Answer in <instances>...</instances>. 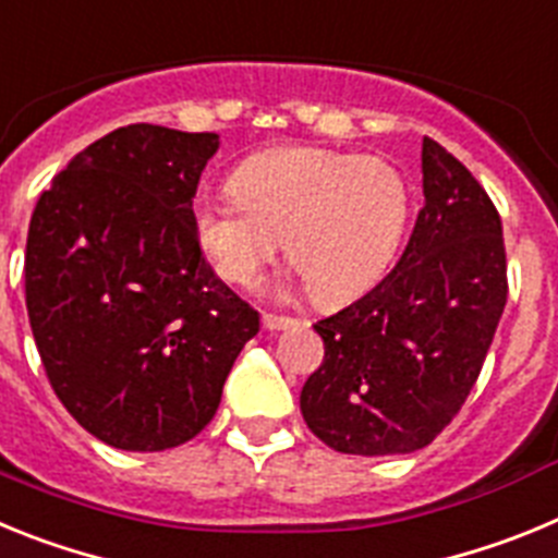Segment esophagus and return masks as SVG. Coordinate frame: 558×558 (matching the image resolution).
I'll list each match as a JSON object with an SVG mask.
<instances>
[{"label": "esophagus", "instance_id": "1", "mask_svg": "<svg viewBox=\"0 0 558 558\" xmlns=\"http://www.w3.org/2000/svg\"><path fill=\"white\" fill-rule=\"evenodd\" d=\"M295 318H290V315H279V313H263V327L268 329V332H276V329H290L295 327Z\"/></svg>", "mask_w": 558, "mask_h": 558}]
</instances>
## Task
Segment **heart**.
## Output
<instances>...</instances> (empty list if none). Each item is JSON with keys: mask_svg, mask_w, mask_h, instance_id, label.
<instances>
[{"mask_svg": "<svg viewBox=\"0 0 558 558\" xmlns=\"http://www.w3.org/2000/svg\"><path fill=\"white\" fill-rule=\"evenodd\" d=\"M231 201H198L201 248L226 282L254 284L284 240L288 263L322 304L377 279L408 223L405 175L383 156L276 147L236 167Z\"/></svg>", "mask_w": 558, "mask_h": 558, "instance_id": "heart-1", "label": "heart"}]
</instances>
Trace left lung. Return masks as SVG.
<instances>
[{
  "mask_svg": "<svg viewBox=\"0 0 558 558\" xmlns=\"http://www.w3.org/2000/svg\"><path fill=\"white\" fill-rule=\"evenodd\" d=\"M418 209L391 274L313 324L324 360L302 416L349 456H405L450 425L475 388L509 299L500 211L445 147L422 142Z\"/></svg>",
  "mask_w": 558,
  "mask_h": 558,
  "instance_id": "obj_1",
  "label": "left lung"
}]
</instances>
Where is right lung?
I'll list each match as a JSON object with an SVG mask.
<instances>
[{"instance_id": "obj_1", "label": "right lung", "mask_w": 558, "mask_h": 558, "mask_svg": "<svg viewBox=\"0 0 558 558\" xmlns=\"http://www.w3.org/2000/svg\"><path fill=\"white\" fill-rule=\"evenodd\" d=\"M218 133L117 128L49 181L27 231L24 299L44 372L117 450L198 436L259 313L206 263L192 201Z\"/></svg>"}]
</instances>
